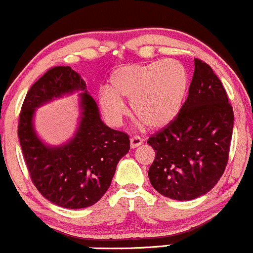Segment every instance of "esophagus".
I'll list each match as a JSON object with an SVG mask.
<instances>
[{
    "label": "esophagus",
    "mask_w": 253,
    "mask_h": 253,
    "mask_svg": "<svg viewBox=\"0 0 253 253\" xmlns=\"http://www.w3.org/2000/svg\"><path fill=\"white\" fill-rule=\"evenodd\" d=\"M142 142H143L142 138L138 137V136H134V137L130 138V147H131L132 149L137 148L138 146L142 145Z\"/></svg>",
    "instance_id": "34e87169"
}]
</instances>
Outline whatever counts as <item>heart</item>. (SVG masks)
Segmentation results:
<instances>
[{
	"label": "heart",
	"mask_w": 253,
	"mask_h": 253,
	"mask_svg": "<svg viewBox=\"0 0 253 253\" xmlns=\"http://www.w3.org/2000/svg\"><path fill=\"white\" fill-rule=\"evenodd\" d=\"M188 86V72L177 60L124 65L111 75L110 89L99 91V106L108 123L118 126L126 113L123 100H129L143 123L163 129L180 115Z\"/></svg>",
	"instance_id": "obj_1"
}]
</instances>
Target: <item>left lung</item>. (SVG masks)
Instances as JSON below:
<instances>
[{
  "label": "left lung",
  "mask_w": 253,
  "mask_h": 253,
  "mask_svg": "<svg viewBox=\"0 0 253 253\" xmlns=\"http://www.w3.org/2000/svg\"><path fill=\"white\" fill-rule=\"evenodd\" d=\"M194 66L180 115L147 141L156 151L148 170L151 184L173 200H193L216 186L227 165L234 126L221 81L199 59Z\"/></svg>",
  "instance_id": "left-lung-1"
}]
</instances>
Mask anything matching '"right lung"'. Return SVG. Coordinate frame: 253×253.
Instances as JSON below:
<instances>
[{"instance_id":"right-lung-1","label":"right lung","mask_w":253,"mask_h":253,"mask_svg":"<svg viewBox=\"0 0 253 253\" xmlns=\"http://www.w3.org/2000/svg\"><path fill=\"white\" fill-rule=\"evenodd\" d=\"M79 93L80 118L69 141L43 143L34 129L36 110L65 94ZM18 136L31 180L45 199L65 209H84L110 188L117 164L130 149L126 132L108 127L80 73L56 66L30 88L19 116Z\"/></svg>"}]
</instances>
